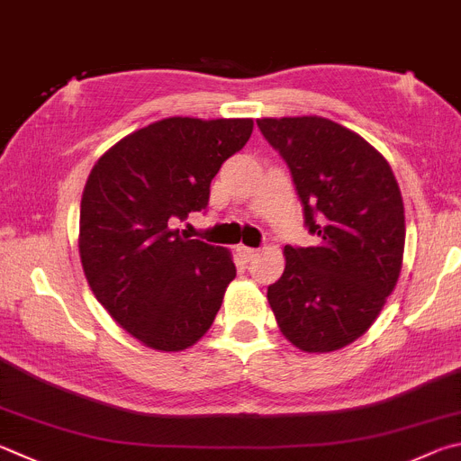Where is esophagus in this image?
Wrapping results in <instances>:
<instances>
[{"mask_svg":"<svg viewBox=\"0 0 461 461\" xmlns=\"http://www.w3.org/2000/svg\"><path fill=\"white\" fill-rule=\"evenodd\" d=\"M236 252H238V256L244 259V262H249V259H254L256 258V254H258V249H254V248H248V246H238L236 248Z\"/></svg>","mask_w":461,"mask_h":461,"instance_id":"34e87169","label":"esophagus"}]
</instances>
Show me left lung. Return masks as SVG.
Segmentation results:
<instances>
[{
	"instance_id": "1",
	"label": "left lung",
	"mask_w": 461,
	"mask_h": 461,
	"mask_svg": "<svg viewBox=\"0 0 461 461\" xmlns=\"http://www.w3.org/2000/svg\"><path fill=\"white\" fill-rule=\"evenodd\" d=\"M286 161L318 244L284 248L286 267L267 286L280 330L304 353H330L371 329L395 290L405 212L379 150L322 116L258 119Z\"/></svg>"
}]
</instances>
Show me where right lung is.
I'll return each instance as SVG.
<instances>
[{
  "label": "right lung",
  "mask_w": 461,
  "mask_h": 461,
  "mask_svg": "<svg viewBox=\"0 0 461 461\" xmlns=\"http://www.w3.org/2000/svg\"><path fill=\"white\" fill-rule=\"evenodd\" d=\"M252 119L171 116L131 132L92 167L78 249L92 294L145 347L185 350L203 337L236 278L230 249L177 225L209 202L225 158Z\"/></svg>",
  "instance_id": "right-lung-1"
}]
</instances>
